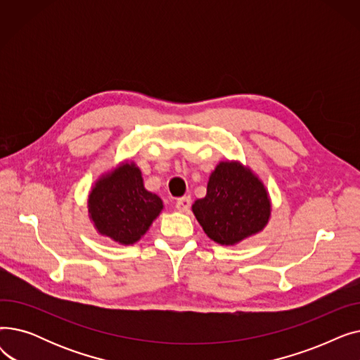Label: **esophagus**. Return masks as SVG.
Returning <instances> with one entry per match:
<instances>
[{"instance_id": "obj_1", "label": "esophagus", "mask_w": 360, "mask_h": 360, "mask_svg": "<svg viewBox=\"0 0 360 360\" xmlns=\"http://www.w3.org/2000/svg\"><path fill=\"white\" fill-rule=\"evenodd\" d=\"M175 207H176V210H179V212H188V210H190V207H191V197L184 195V197L178 198L176 202H175Z\"/></svg>"}]
</instances>
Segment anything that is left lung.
Listing matches in <instances>:
<instances>
[{
	"mask_svg": "<svg viewBox=\"0 0 360 360\" xmlns=\"http://www.w3.org/2000/svg\"><path fill=\"white\" fill-rule=\"evenodd\" d=\"M193 212L207 236L220 245H233L267 224L270 200L250 169L221 162L210 175L207 195L193 204Z\"/></svg>",
	"mask_w": 360,
	"mask_h": 360,
	"instance_id": "obj_1",
	"label": "left lung"
}]
</instances>
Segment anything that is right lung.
Here are the masks:
<instances>
[{
	"mask_svg": "<svg viewBox=\"0 0 360 360\" xmlns=\"http://www.w3.org/2000/svg\"><path fill=\"white\" fill-rule=\"evenodd\" d=\"M162 209V200L144 188L140 169L129 163L102 178L89 197L98 231L124 245L137 242Z\"/></svg>",
	"mask_w": 360,
	"mask_h": 360,
	"instance_id": "obj_1",
	"label": "right lung"
}]
</instances>
